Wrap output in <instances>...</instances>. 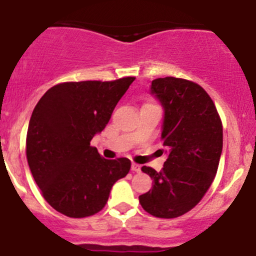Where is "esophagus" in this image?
Here are the masks:
<instances>
[{"mask_svg":"<svg viewBox=\"0 0 256 256\" xmlns=\"http://www.w3.org/2000/svg\"><path fill=\"white\" fill-rule=\"evenodd\" d=\"M131 170L134 172H140V165H138V164H132V166H131Z\"/></svg>","mask_w":256,"mask_h":256,"instance_id":"esophagus-1","label":"esophagus"}]
</instances>
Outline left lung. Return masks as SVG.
<instances>
[{
	"label": "left lung",
	"mask_w": 256,
	"mask_h": 256,
	"mask_svg": "<svg viewBox=\"0 0 256 256\" xmlns=\"http://www.w3.org/2000/svg\"><path fill=\"white\" fill-rule=\"evenodd\" d=\"M150 94L164 108L167 160L160 172L142 167L152 188L140 196V204L158 218H177L192 210L213 183L222 150V120L210 95L194 82L158 78Z\"/></svg>",
	"instance_id": "1"
}]
</instances>
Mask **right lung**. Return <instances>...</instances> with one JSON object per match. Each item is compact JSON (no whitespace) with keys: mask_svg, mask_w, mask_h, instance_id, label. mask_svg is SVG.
Masks as SVG:
<instances>
[{"mask_svg":"<svg viewBox=\"0 0 256 256\" xmlns=\"http://www.w3.org/2000/svg\"><path fill=\"white\" fill-rule=\"evenodd\" d=\"M134 80L61 83L34 107L26 156L43 198L58 212L70 218L94 216L107 204L114 183L130 171L128 158H101L90 142Z\"/></svg>","mask_w":256,"mask_h":256,"instance_id":"add662e5","label":"right lung"}]
</instances>
